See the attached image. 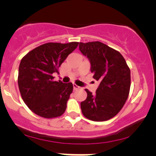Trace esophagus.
Instances as JSON below:
<instances>
[{"label": "esophagus", "mask_w": 156, "mask_h": 156, "mask_svg": "<svg viewBox=\"0 0 156 156\" xmlns=\"http://www.w3.org/2000/svg\"><path fill=\"white\" fill-rule=\"evenodd\" d=\"M73 88H74V90H76L79 89L80 87H79V86H78V85H77V84H73Z\"/></svg>", "instance_id": "esophagus-1"}]
</instances>
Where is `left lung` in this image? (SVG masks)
I'll list each match as a JSON object with an SVG mask.
<instances>
[{"label":"left lung","mask_w":156,"mask_h":156,"mask_svg":"<svg viewBox=\"0 0 156 156\" xmlns=\"http://www.w3.org/2000/svg\"><path fill=\"white\" fill-rule=\"evenodd\" d=\"M79 50L90 62L93 78L100 81L95 94L85 89L87 97L81 103L82 114L94 122L109 120L121 111L127 100L130 68L119 51L102 42H81Z\"/></svg>","instance_id":"left-lung-1"}]
</instances>
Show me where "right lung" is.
<instances>
[{
	"label": "right lung",
	"mask_w": 156,
	"mask_h": 156,
	"mask_svg": "<svg viewBox=\"0 0 156 156\" xmlns=\"http://www.w3.org/2000/svg\"><path fill=\"white\" fill-rule=\"evenodd\" d=\"M78 44L49 42L33 49L21 59L19 89L24 103L34 114L54 119L65 112L73 85L54 81L53 75L59 73L61 64Z\"/></svg>",
	"instance_id": "right-lung-1"
}]
</instances>
